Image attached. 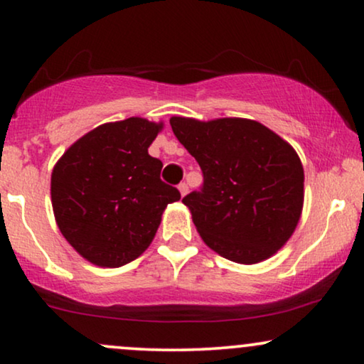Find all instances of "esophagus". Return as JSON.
<instances>
[{
	"label": "esophagus",
	"mask_w": 364,
	"mask_h": 364,
	"mask_svg": "<svg viewBox=\"0 0 364 364\" xmlns=\"http://www.w3.org/2000/svg\"><path fill=\"white\" fill-rule=\"evenodd\" d=\"M178 192H181V196L183 197V196H187V192H188V186L186 182H182V183H178Z\"/></svg>",
	"instance_id": "obj_1"
}]
</instances>
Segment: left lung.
<instances>
[{
    "label": "left lung",
    "mask_w": 364,
    "mask_h": 364,
    "mask_svg": "<svg viewBox=\"0 0 364 364\" xmlns=\"http://www.w3.org/2000/svg\"><path fill=\"white\" fill-rule=\"evenodd\" d=\"M171 126L202 168V191L182 202L205 245L242 265L275 255L303 210L305 173L295 149L252 119L173 116Z\"/></svg>",
    "instance_id": "8db88e82"
}]
</instances>
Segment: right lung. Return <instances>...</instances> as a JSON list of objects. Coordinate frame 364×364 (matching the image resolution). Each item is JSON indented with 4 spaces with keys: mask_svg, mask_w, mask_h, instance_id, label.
Masks as SVG:
<instances>
[{
    "mask_svg": "<svg viewBox=\"0 0 364 364\" xmlns=\"http://www.w3.org/2000/svg\"><path fill=\"white\" fill-rule=\"evenodd\" d=\"M164 122L144 117L102 124L77 139L51 173L56 223L74 250L97 267L141 257L168 203L181 200L161 181L162 162L147 149Z\"/></svg>",
    "mask_w": 364,
    "mask_h": 364,
    "instance_id": "obj_1",
    "label": "right lung"
}]
</instances>
